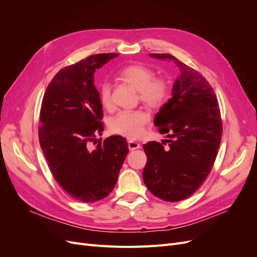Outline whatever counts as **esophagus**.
Masks as SVG:
<instances>
[{
    "label": "esophagus",
    "mask_w": 257,
    "mask_h": 257,
    "mask_svg": "<svg viewBox=\"0 0 257 257\" xmlns=\"http://www.w3.org/2000/svg\"><path fill=\"white\" fill-rule=\"evenodd\" d=\"M138 148H141V144L135 142V141H128V149L130 150H135V149H138Z\"/></svg>",
    "instance_id": "esophagus-1"
}]
</instances>
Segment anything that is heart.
I'll return each instance as SVG.
<instances>
[{
  "instance_id": "heart-1",
  "label": "heart",
  "mask_w": 257,
  "mask_h": 257,
  "mask_svg": "<svg viewBox=\"0 0 257 257\" xmlns=\"http://www.w3.org/2000/svg\"><path fill=\"white\" fill-rule=\"evenodd\" d=\"M119 75L138 90L141 99L151 107L164 104L170 93V84L165 77H154V72L143 64H130L120 69ZM98 96L106 108L112 106L111 87L108 82L99 85ZM150 121V113L147 110H123L114 115L110 121L112 133L130 139L138 138L144 133L146 124Z\"/></svg>"
}]
</instances>
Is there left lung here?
<instances>
[{
	"mask_svg": "<svg viewBox=\"0 0 257 257\" xmlns=\"http://www.w3.org/2000/svg\"><path fill=\"white\" fill-rule=\"evenodd\" d=\"M150 56L174 60L181 74L173 85V97L154 118L160 133L169 139L144 146L143 178L154 196L180 201L198 190L214 164L223 132L221 112L212 87L196 69L172 54Z\"/></svg>",
	"mask_w": 257,
	"mask_h": 257,
	"instance_id": "obj_1",
	"label": "left lung"
}]
</instances>
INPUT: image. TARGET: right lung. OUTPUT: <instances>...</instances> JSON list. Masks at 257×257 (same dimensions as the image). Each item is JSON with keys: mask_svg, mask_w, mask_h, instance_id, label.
I'll use <instances>...</instances> for the list:
<instances>
[{"mask_svg": "<svg viewBox=\"0 0 257 257\" xmlns=\"http://www.w3.org/2000/svg\"><path fill=\"white\" fill-rule=\"evenodd\" d=\"M118 53L93 54L54 75L43 97L38 139L50 173L69 196L94 203L109 195L128 153L122 136L105 139L95 69ZM98 144L92 148L90 144Z\"/></svg>", "mask_w": 257, "mask_h": 257, "instance_id": "add662e5", "label": "right lung"}]
</instances>
